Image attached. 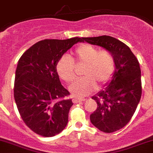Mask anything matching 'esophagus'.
Listing matches in <instances>:
<instances>
[{"instance_id": "obj_1", "label": "esophagus", "mask_w": 153, "mask_h": 153, "mask_svg": "<svg viewBox=\"0 0 153 153\" xmlns=\"http://www.w3.org/2000/svg\"><path fill=\"white\" fill-rule=\"evenodd\" d=\"M85 101V98H74L72 99V101H73L74 104H78V103L80 102H82V101Z\"/></svg>"}]
</instances>
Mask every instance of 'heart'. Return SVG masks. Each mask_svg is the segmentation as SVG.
I'll list each match as a JSON object with an SVG mask.
<instances>
[{
    "instance_id": "obj_1",
    "label": "heart",
    "mask_w": 153,
    "mask_h": 153,
    "mask_svg": "<svg viewBox=\"0 0 153 153\" xmlns=\"http://www.w3.org/2000/svg\"><path fill=\"white\" fill-rule=\"evenodd\" d=\"M75 65H84L82 78L76 80L69 87L74 96L89 95L98 87L105 85L113 75L115 61L109 51L100 50L89 44H81L75 49L72 58L64 55L56 64V71L61 80L71 83L75 78Z\"/></svg>"
}]
</instances>
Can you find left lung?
Instances as JSON below:
<instances>
[{"mask_svg":"<svg viewBox=\"0 0 153 153\" xmlns=\"http://www.w3.org/2000/svg\"><path fill=\"white\" fill-rule=\"evenodd\" d=\"M82 40L105 48L115 58V71L111 82L92 98L98 106L91 114L90 121L104 132L118 131L129 123L141 99L142 87L139 62L128 46L113 37L102 35Z\"/></svg>","mask_w":153,"mask_h":153,"instance_id":"1","label":"left lung"}]
</instances>
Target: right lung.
Returning <instances> with one entry per match:
<instances>
[{
  "mask_svg": "<svg viewBox=\"0 0 153 153\" xmlns=\"http://www.w3.org/2000/svg\"><path fill=\"white\" fill-rule=\"evenodd\" d=\"M82 38L38 41L20 58L14 98L25 124L38 135L55 136L67 126L72 99L56 71L59 58Z\"/></svg>",
  "mask_w": 153,
  "mask_h": 153,
  "instance_id": "obj_1",
  "label": "right lung"
}]
</instances>
